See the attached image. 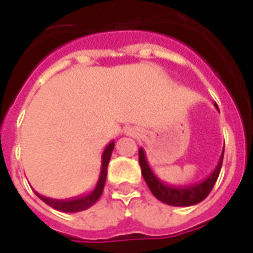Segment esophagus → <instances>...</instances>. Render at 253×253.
<instances>
[{
  "label": "esophagus",
  "instance_id": "34e87169",
  "mask_svg": "<svg viewBox=\"0 0 253 253\" xmlns=\"http://www.w3.org/2000/svg\"><path fill=\"white\" fill-rule=\"evenodd\" d=\"M127 134H128V135H139V132H138L137 130H134V128H130V130L127 131Z\"/></svg>",
  "mask_w": 253,
  "mask_h": 253
}]
</instances>
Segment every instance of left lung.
Segmentation results:
<instances>
[{"label":"left lung","instance_id":"left-lung-1","mask_svg":"<svg viewBox=\"0 0 253 253\" xmlns=\"http://www.w3.org/2000/svg\"><path fill=\"white\" fill-rule=\"evenodd\" d=\"M214 107L218 110L217 103H214ZM223 150H225V146H223ZM223 150L215 169L212 170L210 176H207L205 180L195 183V184H190V186H170V184H167L163 180H160L159 177L154 175L152 168L149 167L148 160H146V156H145L142 148L138 150V154H139V165H141L143 179L146 181L149 190L152 191V194L163 203H167L170 206L183 207L196 205L210 194V191L212 190V187H214L218 176H219V172H221Z\"/></svg>","mask_w":253,"mask_h":253}]
</instances>
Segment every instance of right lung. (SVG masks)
Here are the masks:
<instances>
[{"label":"right lung","mask_w":253,"mask_h":253,"mask_svg":"<svg viewBox=\"0 0 253 253\" xmlns=\"http://www.w3.org/2000/svg\"><path fill=\"white\" fill-rule=\"evenodd\" d=\"M114 146H115V142H114V141H111V142L105 146L104 152H103V156H101V168H100L99 180H97L96 186H94V188L90 191V192L84 194V195L76 196V198H70V199H51V198L43 196L41 195V194H38V192H35V194L39 196L46 205L51 206L52 209H55L58 211L77 212L83 211V210H86V209H89L90 206H93L94 203L99 201V198L101 196V194H103V190H104L105 179H107V168H108V163H110L111 154H112Z\"/></svg>","instance_id":"add662e5"}]
</instances>
